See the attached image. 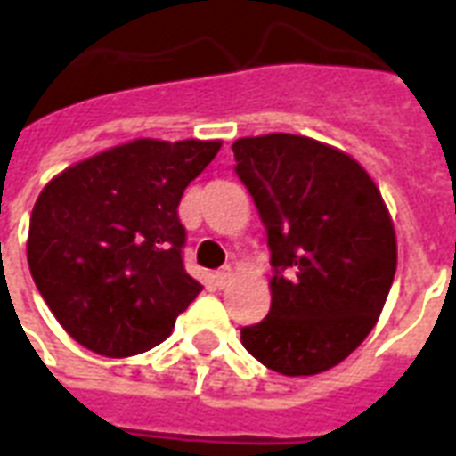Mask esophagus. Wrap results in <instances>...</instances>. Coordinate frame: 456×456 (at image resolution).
<instances>
[{
  "mask_svg": "<svg viewBox=\"0 0 456 456\" xmlns=\"http://www.w3.org/2000/svg\"><path fill=\"white\" fill-rule=\"evenodd\" d=\"M232 277H234V273H232V267H222V270H217L215 273V287H220V289H224L229 282H232Z\"/></svg>",
  "mask_w": 456,
  "mask_h": 456,
  "instance_id": "1",
  "label": "esophagus"
}]
</instances>
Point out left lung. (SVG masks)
Returning a JSON list of instances; mask_svg holds the SVG:
<instances>
[{"label": "left lung", "instance_id": "obj_1", "mask_svg": "<svg viewBox=\"0 0 456 456\" xmlns=\"http://www.w3.org/2000/svg\"><path fill=\"white\" fill-rule=\"evenodd\" d=\"M232 151L273 265L270 313L241 328V344L277 373H322L366 339L390 294L387 208L356 159L305 135L239 138Z\"/></svg>", "mask_w": 456, "mask_h": 456}]
</instances>
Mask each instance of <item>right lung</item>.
I'll return each instance as SVG.
<instances>
[{
    "mask_svg": "<svg viewBox=\"0 0 456 456\" xmlns=\"http://www.w3.org/2000/svg\"><path fill=\"white\" fill-rule=\"evenodd\" d=\"M220 141L117 145L54 176L35 200L28 265L61 328L110 359L165 342L203 289L183 267L179 200Z\"/></svg>",
    "mask_w": 456,
    "mask_h": 456,
    "instance_id": "add662e5",
    "label": "right lung"
}]
</instances>
